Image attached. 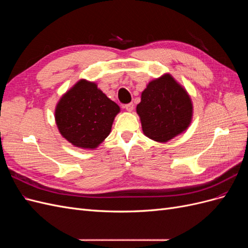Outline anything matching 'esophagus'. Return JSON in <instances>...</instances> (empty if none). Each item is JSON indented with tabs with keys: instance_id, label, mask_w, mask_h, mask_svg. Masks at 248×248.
<instances>
[{
	"instance_id": "34e87169",
	"label": "esophagus",
	"mask_w": 248,
	"mask_h": 248,
	"mask_svg": "<svg viewBox=\"0 0 248 248\" xmlns=\"http://www.w3.org/2000/svg\"><path fill=\"white\" fill-rule=\"evenodd\" d=\"M124 108H125L127 111H132V110H133V108H134L133 103H132V102H130V103H127V104H125V106H124Z\"/></svg>"
}]
</instances>
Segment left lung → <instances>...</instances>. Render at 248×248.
<instances>
[{"label": "left lung", "instance_id": "1", "mask_svg": "<svg viewBox=\"0 0 248 248\" xmlns=\"http://www.w3.org/2000/svg\"><path fill=\"white\" fill-rule=\"evenodd\" d=\"M142 131L148 138L166 142L187 129L192 104L188 94L170 74L149 82L137 107Z\"/></svg>", "mask_w": 248, "mask_h": 248}]
</instances>
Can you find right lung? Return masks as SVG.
I'll list each match as a JSON object with an SVG mask.
<instances>
[{
    "label": "right lung",
    "instance_id": "1",
    "mask_svg": "<svg viewBox=\"0 0 248 248\" xmlns=\"http://www.w3.org/2000/svg\"><path fill=\"white\" fill-rule=\"evenodd\" d=\"M119 111L118 104L96 84L81 79L59 101L56 122L62 136L72 145L94 149L109 134Z\"/></svg>",
    "mask_w": 248,
    "mask_h": 248
}]
</instances>
